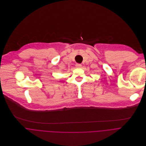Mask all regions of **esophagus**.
I'll return each mask as SVG.
<instances>
[{"label": "esophagus", "instance_id": "esophagus-1", "mask_svg": "<svg viewBox=\"0 0 146 146\" xmlns=\"http://www.w3.org/2000/svg\"><path fill=\"white\" fill-rule=\"evenodd\" d=\"M75 67H76V68H80L82 67V65H81L80 64H76Z\"/></svg>", "mask_w": 146, "mask_h": 146}]
</instances>
